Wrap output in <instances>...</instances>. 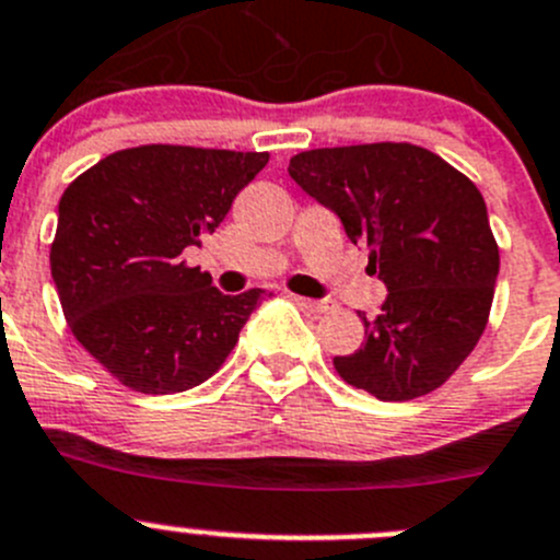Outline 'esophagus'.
<instances>
[{
  "mask_svg": "<svg viewBox=\"0 0 560 560\" xmlns=\"http://www.w3.org/2000/svg\"><path fill=\"white\" fill-rule=\"evenodd\" d=\"M296 302H300L307 313H313V316H322V313H327L329 307H332L327 300H305V296H296Z\"/></svg>",
  "mask_w": 560,
  "mask_h": 560,
  "instance_id": "obj_1",
  "label": "esophagus"
}]
</instances>
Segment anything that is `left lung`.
<instances>
[{
  "label": "left lung",
  "mask_w": 560,
  "mask_h": 560,
  "mask_svg": "<svg viewBox=\"0 0 560 560\" xmlns=\"http://www.w3.org/2000/svg\"><path fill=\"white\" fill-rule=\"evenodd\" d=\"M289 173L371 253L387 300L338 376L380 401H412L451 380L483 335L500 249L478 186L412 142L316 148Z\"/></svg>",
  "instance_id": "left-lung-1"
}]
</instances>
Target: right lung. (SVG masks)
Masks as SVG:
<instances>
[{
	"label": "right lung",
	"instance_id": "obj_1",
	"mask_svg": "<svg viewBox=\"0 0 560 560\" xmlns=\"http://www.w3.org/2000/svg\"><path fill=\"white\" fill-rule=\"evenodd\" d=\"M266 162V151L124 148L62 191L57 296L73 338L120 385L167 396L222 369L266 291L220 294L184 249L214 233Z\"/></svg>",
	"mask_w": 560,
	"mask_h": 560
}]
</instances>
